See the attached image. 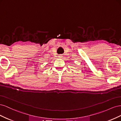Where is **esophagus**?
Listing matches in <instances>:
<instances>
[{
    "mask_svg": "<svg viewBox=\"0 0 121 121\" xmlns=\"http://www.w3.org/2000/svg\"><path fill=\"white\" fill-rule=\"evenodd\" d=\"M59 57H60V58H61V57H62V56H61V55H60V56H59Z\"/></svg>",
    "mask_w": 121,
    "mask_h": 121,
    "instance_id": "34e87169",
    "label": "esophagus"
}]
</instances>
